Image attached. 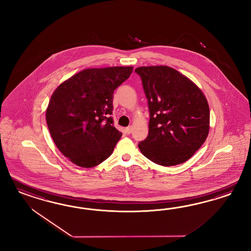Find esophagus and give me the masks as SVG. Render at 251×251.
<instances>
[{
  "label": "esophagus",
  "mask_w": 251,
  "mask_h": 251,
  "mask_svg": "<svg viewBox=\"0 0 251 251\" xmlns=\"http://www.w3.org/2000/svg\"><path fill=\"white\" fill-rule=\"evenodd\" d=\"M131 130H132V127H131V126H129V127H127V128L125 129V131H126L127 134H129V133L131 132Z\"/></svg>",
  "instance_id": "obj_1"
}]
</instances>
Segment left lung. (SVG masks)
<instances>
[{
  "label": "left lung",
  "mask_w": 251,
  "mask_h": 251,
  "mask_svg": "<svg viewBox=\"0 0 251 251\" xmlns=\"http://www.w3.org/2000/svg\"><path fill=\"white\" fill-rule=\"evenodd\" d=\"M150 113L149 133L139 143L153 163L182 164L198 151L209 133L210 110L205 97L188 77L168 66L135 69Z\"/></svg>",
  "instance_id": "8db88e82"
}]
</instances>
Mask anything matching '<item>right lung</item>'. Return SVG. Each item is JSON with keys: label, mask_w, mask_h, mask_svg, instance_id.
<instances>
[{"label": "right lung", "mask_w": 251, "mask_h": 251, "mask_svg": "<svg viewBox=\"0 0 251 251\" xmlns=\"http://www.w3.org/2000/svg\"><path fill=\"white\" fill-rule=\"evenodd\" d=\"M132 67L85 69L53 92L46 111L50 135L74 164L98 166L110 156L122 133L113 126L114 90Z\"/></svg>", "instance_id": "obj_1"}]
</instances>
